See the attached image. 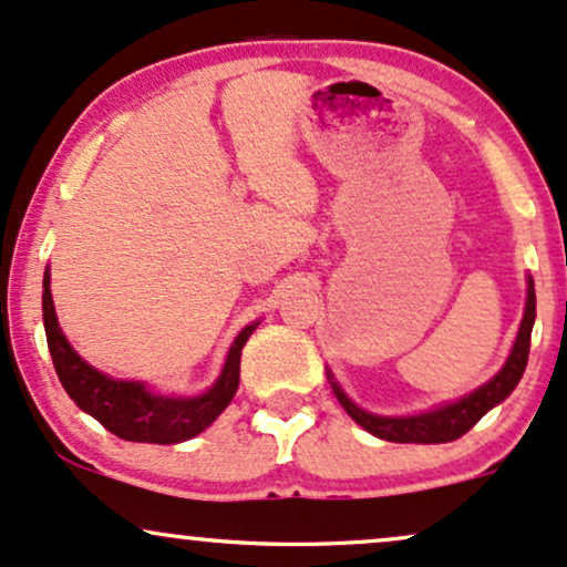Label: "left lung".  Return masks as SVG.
<instances>
[{
	"label": "left lung",
	"instance_id": "1",
	"mask_svg": "<svg viewBox=\"0 0 567 567\" xmlns=\"http://www.w3.org/2000/svg\"><path fill=\"white\" fill-rule=\"evenodd\" d=\"M536 321V291H534V278H528V302H525V316L517 331L515 348H512L507 363L498 374L485 382L483 388H477L470 395H464L462 401L445 403L441 409L427 411V414L416 416H377L369 411L358 409L355 403L344 395L342 388L334 382L329 371V384L334 390L337 401L342 403V409L355 419L358 424L371 435L382 437L390 443H451L456 437H462L464 432L475 427L481 419L488 414L494 405H498L512 390L517 388V382L523 379L525 365H528V352H530V331H534Z\"/></svg>",
	"mask_w": 567,
	"mask_h": 567
}]
</instances>
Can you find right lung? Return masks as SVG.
I'll return each instance as SVG.
<instances>
[{
  "mask_svg": "<svg viewBox=\"0 0 567 567\" xmlns=\"http://www.w3.org/2000/svg\"><path fill=\"white\" fill-rule=\"evenodd\" d=\"M42 316L47 348H50L60 384L69 392L71 401L84 414L95 416L113 435L132 443L158 445L190 441V437L204 432L228 409V403L238 390V377H241V350L246 339L251 337V331L259 326V321L246 326L241 334L236 337V342L228 350V358H225L223 371H219L217 382L209 390L196 398H172L158 395V392L145 388L143 382L111 379L109 374L82 361V355L71 348L69 339H65L58 326L50 291V270H44Z\"/></svg>",
  "mask_w": 567,
  "mask_h": 567,
  "instance_id": "obj_1",
  "label": "right lung"
}]
</instances>
